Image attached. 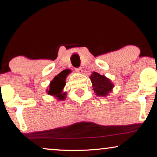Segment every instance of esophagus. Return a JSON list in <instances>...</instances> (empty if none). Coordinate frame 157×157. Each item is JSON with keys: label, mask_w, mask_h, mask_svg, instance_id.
<instances>
[{"label": "esophagus", "mask_w": 157, "mask_h": 157, "mask_svg": "<svg viewBox=\"0 0 157 157\" xmlns=\"http://www.w3.org/2000/svg\"><path fill=\"white\" fill-rule=\"evenodd\" d=\"M75 71H76L77 73H79V74H81V73L83 72V70L81 68H75Z\"/></svg>", "instance_id": "obj_1"}]
</instances>
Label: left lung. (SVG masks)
<instances>
[{
    "mask_svg": "<svg viewBox=\"0 0 157 157\" xmlns=\"http://www.w3.org/2000/svg\"><path fill=\"white\" fill-rule=\"evenodd\" d=\"M90 78L93 84V90L98 96H107L113 87V84L109 78L95 71L92 73Z\"/></svg>",
    "mask_w": 157,
    "mask_h": 157,
    "instance_id": "1",
    "label": "left lung"
}]
</instances>
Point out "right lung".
<instances>
[{
  "label": "right lung",
  "mask_w": 157,
  "mask_h": 157,
  "mask_svg": "<svg viewBox=\"0 0 157 157\" xmlns=\"http://www.w3.org/2000/svg\"><path fill=\"white\" fill-rule=\"evenodd\" d=\"M68 74V71H62L56 76L53 80L51 81L49 90H48V94L55 96L59 100H63L66 97V94L62 93L64 86L66 85V77Z\"/></svg>",
  "instance_id": "right-lung-1"
}]
</instances>
